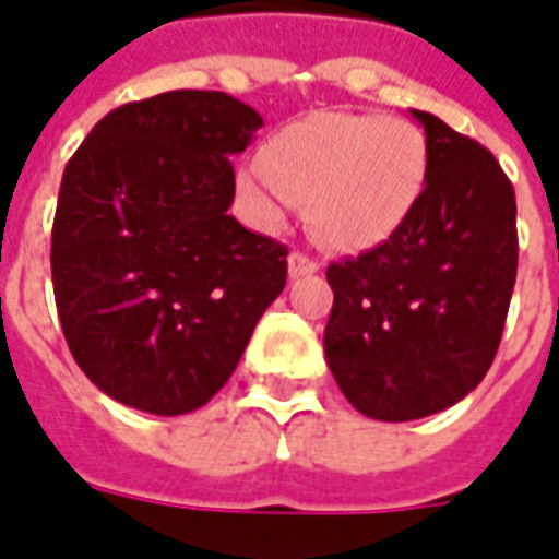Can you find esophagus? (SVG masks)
<instances>
[{
	"label": "esophagus",
	"instance_id": "1",
	"mask_svg": "<svg viewBox=\"0 0 559 559\" xmlns=\"http://www.w3.org/2000/svg\"><path fill=\"white\" fill-rule=\"evenodd\" d=\"M319 271V264L310 259V255H304V252H292L288 255V276L292 280H298V276H307V273Z\"/></svg>",
	"mask_w": 559,
	"mask_h": 559
}]
</instances>
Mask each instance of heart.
<instances>
[{
	"instance_id": "b5f03b06",
	"label": "heart",
	"mask_w": 559,
	"mask_h": 559,
	"mask_svg": "<svg viewBox=\"0 0 559 559\" xmlns=\"http://www.w3.org/2000/svg\"><path fill=\"white\" fill-rule=\"evenodd\" d=\"M427 141L415 122L379 114H312L271 138L264 159L237 174V192L261 228H283L310 201L312 231L328 247H379L425 189Z\"/></svg>"
}]
</instances>
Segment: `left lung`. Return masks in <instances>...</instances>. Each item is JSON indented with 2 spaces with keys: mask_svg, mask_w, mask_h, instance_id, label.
I'll use <instances>...</instances> for the list:
<instances>
[{
  "mask_svg": "<svg viewBox=\"0 0 559 559\" xmlns=\"http://www.w3.org/2000/svg\"><path fill=\"white\" fill-rule=\"evenodd\" d=\"M409 114L427 141L413 213L385 243L328 267L324 358L376 421L437 415L485 379L518 273L514 189L500 162L433 114Z\"/></svg>",
  "mask_w": 559,
  "mask_h": 559,
  "instance_id": "8db88e82",
  "label": "left lung"
}]
</instances>
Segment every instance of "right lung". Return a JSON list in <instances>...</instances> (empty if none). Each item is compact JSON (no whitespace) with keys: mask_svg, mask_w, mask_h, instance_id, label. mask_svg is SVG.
Here are the masks:
<instances>
[{"mask_svg":"<svg viewBox=\"0 0 559 559\" xmlns=\"http://www.w3.org/2000/svg\"><path fill=\"white\" fill-rule=\"evenodd\" d=\"M264 120L216 90L110 110L62 174L50 271L62 334L122 406L186 415L231 379L288 249L228 213Z\"/></svg>","mask_w":559,"mask_h":559,"instance_id":"obj_1","label":"right lung"}]
</instances>
